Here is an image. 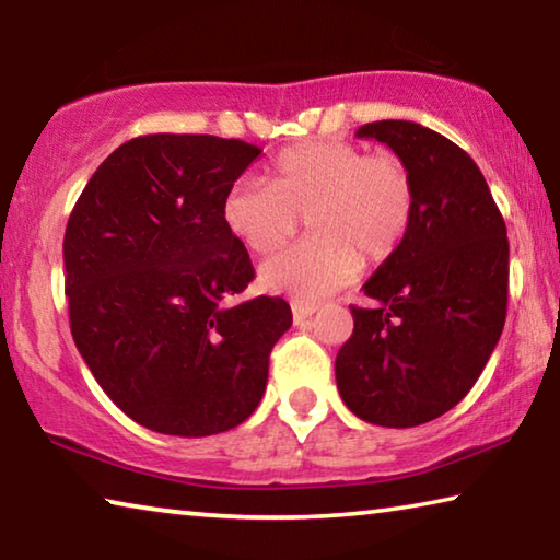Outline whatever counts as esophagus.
<instances>
[{
	"label": "esophagus",
	"mask_w": 560,
	"mask_h": 560,
	"mask_svg": "<svg viewBox=\"0 0 560 560\" xmlns=\"http://www.w3.org/2000/svg\"><path fill=\"white\" fill-rule=\"evenodd\" d=\"M293 311V324H303V320L311 318L318 311L316 303H291Z\"/></svg>",
	"instance_id": "esophagus-1"
}]
</instances>
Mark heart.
I'll use <instances>...</instances> for the list:
<instances>
[{
  "mask_svg": "<svg viewBox=\"0 0 560 560\" xmlns=\"http://www.w3.org/2000/svg\"><path fill=\"white\" fill-rule=\"evenodd\" d=\"M415 212V185L397 155H365L343 140H308L271 160L269 183L242 179L222 202L236 242L264 254L296 232L306 214L311 236L259 267V283L296 301L343 289L360 264H381L405 240Z\"/></svg>",
  "mask_w": 560,
  "mask_h": 560,
  "instance_id": "obj_1",
  "label": "heart"
}]
</instances>
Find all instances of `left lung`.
<instances>
[{
	"mask_svg": "<svg viewBox=\"0 0 560 560\" xmlns=\"http://www.w3.org/2000/svg\"><path fill=\"white\" fill-rule=\"evenodd\" d=\"M358 138L385 143L412 175L405 240L365 281L353 336L336 358L338 393L360 420L417 428L452 410L494 353L506 320V224L477 163L412 120H375Z\"/></svg>",
	"mask_w": 560,
	"mask_h": 560,
	"instance_id": "left-lung-1",
	"label": "left lung"
}]
</instances>
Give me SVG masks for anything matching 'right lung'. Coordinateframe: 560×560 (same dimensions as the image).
Returning a JSON list of instances; mask_svg holds the SVG:
<instances>
[{
    "label": "right lung",
    "instance_id": "add662e5",
    "mask_svg": "<svg viewBox=\"0 0 560 560\" xmlns=\"http://www.w3.org/2000/svg\"><path fill=\"white\" fill-rule=\"evenodd\" d=\"M257 145L140 136L89 179L63 234L71 336L130 420L175 438L242 424L267 390L289 303H236L254 267L222 220Z\"/></svg>",
    "mask_w": 560,
    "mask_h": 560
}]
</instances>
